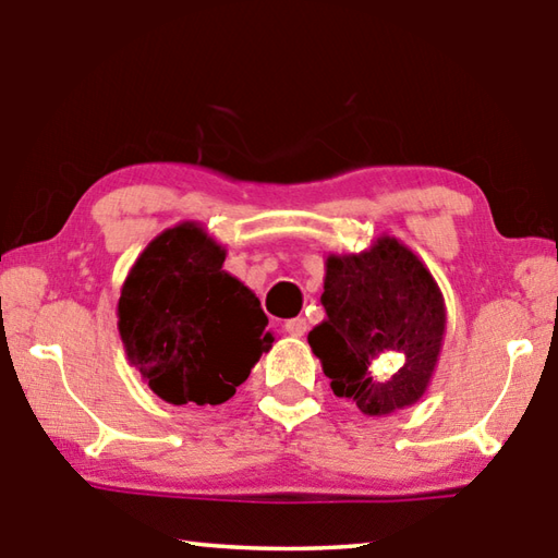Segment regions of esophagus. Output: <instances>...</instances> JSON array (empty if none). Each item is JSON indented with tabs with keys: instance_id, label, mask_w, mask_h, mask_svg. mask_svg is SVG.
Returning a JSON list of instances; mask_svg holds the SVG:
<instances>
[{
	"instance_id": "1",
	"label": "esophagus",
	"mask_w": 558,
	"mask_h": 558,
	"mask_svg": "<svg viewBox=\"0 0 558 558\" xmlns=\"http://www.w3.org/2000/svg\"><path fill=\"white\" fill-rule=\"evenodd\" d=\"M286 332L290 337H302L307 332V319L305 317H292L286 323Z\"/></svg>"
}]
</instances>
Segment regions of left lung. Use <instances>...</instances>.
<instances>
[{
	"label": "left lung",
	"mask_w": 558,
	"mask_h": 558,
	"mask_svg": "<svg viewBox=\"0 0 558 558\" xmlns=\"http://www.w3.org/2000/svg\"><path fill=\"white\" fill-rule=\"evenodd\" d=\"M323 305L327 317L307 342L335 396L372 418L423 399L442 349L446 300L409 245L379 235L359 253H329Z\"/></svg>",
	"instance_id": "1"
}]
</instances>
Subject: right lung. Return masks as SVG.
Returning a JSON list of instances; mask_svg holds the SVG:
<instances>
[{
    "instance_id": "obj_1",
    "label": "right lung",
    "mask_w": 558,
    "mask_h": 558,
    "mask_svg": "<svg viewBox=\"0 0 558 558\" xmlns=\"http://www.w3.org/2000/svg\"><path fill=\"white\" fill-rule=\"evenodd\" d=\"M223 260L202 223L182 221L149 241L122 282L118 329L130 364L172 405L226 403L276 342L256 292Z\"/></svg>"
}]
</instances>
